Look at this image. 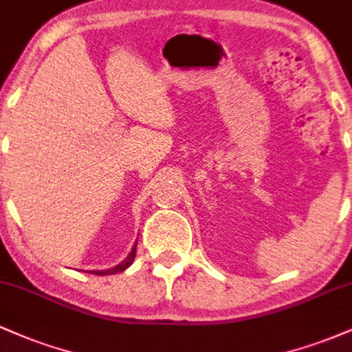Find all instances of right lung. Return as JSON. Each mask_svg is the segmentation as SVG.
I'll list each match as a JSON object with an SVG mask.
<instances>
[{
  "label": "right lung",
  "instance_id": "right-lung-1",
  "mask_svg": "<svg viewBox=\"0 0 352 352\" xmlns=\"http://www.w3.org/2000/svg\"><path fill=\"white\" fill-rule=\"evenodd\" d=\"M135 248H137V241H135L134 248H132V252L127 254V258H125L124 261H120V263L117 265V266H114V268H109V270H92V272H89V273H92V274H100V276H106V274H116V273L124 272V270H127L129 266L134 263Z\"/></svg>",
  "mask_w": 352,
  "mask_h": 352
}]
</instances>
